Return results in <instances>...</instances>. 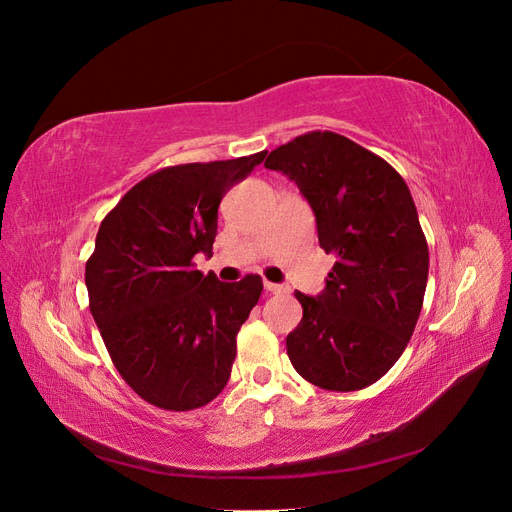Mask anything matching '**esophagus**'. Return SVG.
<instances>
[{
    "instance_id": "obj_1",
    "label": "esophagus",
    "mask_w": 512,
    "mask_h": 512,
    "mask_svg": "<svg viewBox=\"0 0 512 512\" xmlns=\"http://www.w3.org/2000/svg\"><path fill=\"white\" fill-rule=\"evenodd\" d=\"M265 290H267V292L277 294V292H282V290H284V286H280V284H273V282H265Z\"/></svg>"
}]
</instances>
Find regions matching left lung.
Segmentation results:
<instances>
[{
	"label": "left lung",
	"mask_w": 512,
	"mask_h": 512,
	"mask_svg": "<svg viewBox=\"0 0 512 512\" xmlns=\"http://www.w3.org/2000/svg\"><path fill=\"white\" fill-rule=\"evenodd\" d=\"M316 215L318 243L335 254L316 297L286 337L292 367L320 389L359 391L406 350L421 314L429 250L412 194L376 153L335 132H307L269 153Z\"/></svg>",
	"instance_id": "1"
}]
</instances>
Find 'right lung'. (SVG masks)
Segmentation results:
<instances>
[{
	"mask_svg": "<svg viewBox=\"0 0 512 512\" xmlns=\"http://www.w3.org/2000/svg\"><path fill=\"white\" fill-rule=\"evenodd\" d=\"M265 156L162 168L100 224L85 267L91 316L121 378L153 406H207L230 378L262 280L220 282L194 256H213L224 194Z\"/></svg>",
	"mask_w": 512,
	"mask_h": 512,
	"instance_id": "add662e5",
	"label": "right lung"
}]
</instances>
